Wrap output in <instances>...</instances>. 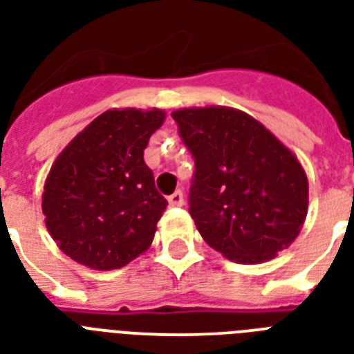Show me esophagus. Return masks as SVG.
Listing matches in <instances>:
<instances>
[{
    "label": "esophagus",
    "instance_id": "esophagus-1",
    "mask_svg": "<svg viewBox=\"0 0 354 354\" xmlns=\"http://www.w3.org/2000/svg\"><path fill=\"white\" fill-rule=\"evenodd\" d=\"M169 205H172V207L183 205V194H182V191H176V193H172L171 196H169Z\"/></svg>",
    "mask_w": 354,
    "mask_h": 354
}]
</instances>
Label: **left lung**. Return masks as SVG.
<instances>
[{
    "label": "left lung",
    "mask_w": 354,
    "mask_h": 354,
    "mask_svg": "<svg viewBox=\"0 0 354 354\" xmlns=\"http://www.w3.org/2000/svg\"><path fill=\"white\" fill-rule=\"evenodd\" d=\"M194 158L189 213L213 250L242 264L274 259L307 218L305 169L268 128L227 106L172 112Z\"/></svg>",
    "instance_id": "left-lung-1"
}]
</instances>
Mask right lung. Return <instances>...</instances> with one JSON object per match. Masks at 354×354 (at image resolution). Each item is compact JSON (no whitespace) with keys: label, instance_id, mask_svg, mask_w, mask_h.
<instances>
[{"label":"right lung","instance_id":"1","mask_svg":"<svg viewBox=\"0 0 354 354\" xmlns=\"http://www.w3.org/2000/svg\"><path fill=\"white\" fill-rule=\"evenodd\" d=\"M163 121L158 108L106 110L55 160L41 211L53 241L75 263L122 268L150 248L167 200L143 150Z\"/></svg>","mask_w":354,"mask_h":354}]
</instances>
